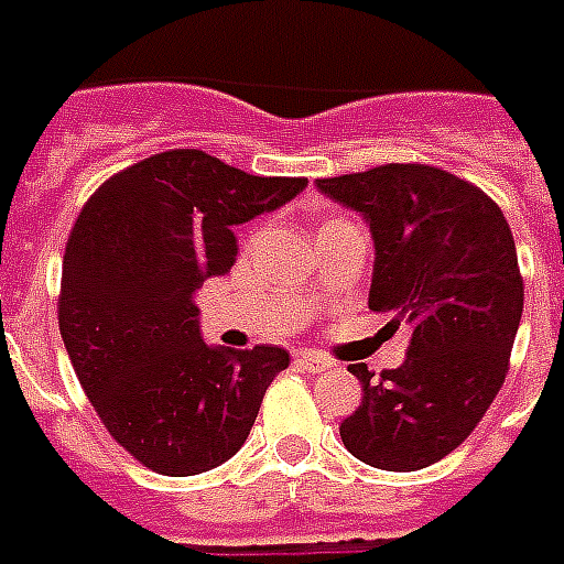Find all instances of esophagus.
<instances>
[{
	"mask_svg": "<svg viewBox=\"0 0 564 564\" xmlns=\"http://www.w3.org/2000/svg\"><path fill=\"white\" fill-rule=\"evenodd\" d=\"M297 370H306V373H324V370L333 368V361L322 354H301L295 359Z\"/></svg>",
	"mask_w": 564,
	"mask_h": 564,
	"instance_id": "34e87169",
	"label": "esophagus"
}]
</instances>
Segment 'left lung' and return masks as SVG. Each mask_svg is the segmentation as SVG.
Returning <instances> with one entry per match:
<instances>
[{"label": "left lung", "instance_id": "1", "mask_svg": "<svg viewBox=\"0 0 564 564\" xmlns=\"http://www.w3.org/2000/svg\"><path fill=\"white\" fill-rule=\"evenodd\" d=\"M315 185L370 223V310L411 324L400 368L377 377L350 365L361 402L338 425L341 443L377 469H425L475 432L510 370L524 310L510 223L478 185L432 164H379Z\"/></svg>", "mask_w": 564, "mask_h": 564}]
</instances>
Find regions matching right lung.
<instances>
[{"mask_svg":"<svg viewBox=\"0 0 564 564\" xmlns=\"http://www.w3.org/2000/svg\"><path fill=\"white\" fill-rule=\"evenodd\" d=\"M203 150H164L109 176L68 231L57 322L91 409L141 466L185 478L246 443L290 354L219 350L199 336L194 292L231 272L235 226L304 191Z\"/></svg>","mask_w":564,"mask_h":564,"instance_id":"obj_1","label":"right lung"}]
</instances>
